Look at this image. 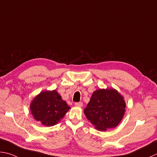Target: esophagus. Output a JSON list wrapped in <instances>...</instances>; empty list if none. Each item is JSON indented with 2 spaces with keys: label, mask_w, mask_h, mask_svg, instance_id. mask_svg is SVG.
Here are the masks:
<instances>
[{
  "label": "esophagus",
  "mask_w": 157,
  "mask_h": 157,
  "mask_svg": "<svg viewBox=\"0 0 157 157\" xmlns=\"http://www.w3.org/2000/svg\"><path fill=\"white\" fill-rule=\"evenodd\" d=\"M75 106H80V107H81V106H82V102H76V103H75Z\"/></svg>",
  "instance_id": "34e87169"
}]
</instances>
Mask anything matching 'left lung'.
<instances>
[{"instance_id": "obj_1", "label": "left lung", "mask_w": 157, "mask_h": 157, "mask_svg": "<svg viewBox=\"0 0 157 157\" xmlns=\"http://www.w3.org/2000/svg\"><path fill=\"white\" fill-rule=\"evenodd\" d=\"M125 108L124 98L117 90L100 89L94 91L84 113L97 130L105 131L119 124Z\"/></svg>"}]
</instances>
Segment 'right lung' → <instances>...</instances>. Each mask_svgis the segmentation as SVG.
Instances as JSON below:
<instances>
[{
  "mask_svg": "<svg viewBox=\"0 0 157 157\" xmlns=\"http://www.w3.org/2000/svg\"><path fill=\"white\" fill-rule=\"evenodd\" d=\"M70 109L56 90L42 91L34 98L30 105L34 119L46 126L57 124Z\"/></svg>",
  "mask_w": 157,
  "mask_h": 157,
  "instance_id": "obj_1",
  "label": "right lung"
}]
</instances>
